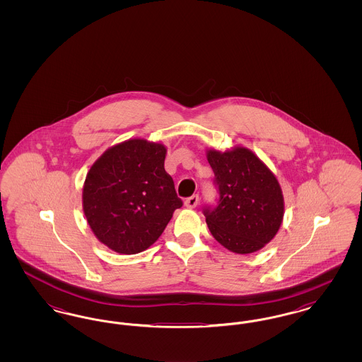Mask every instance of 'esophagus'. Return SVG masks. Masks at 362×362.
I'll use <instances>...</instances> for the list:
<instances>
[{"instance_id": "34e87169", "label": "esophagus", "mask_w": 362, "mask_h": 362, "mask_svg": "<svg viewBox=\"0 0 362 362\" xmlns=\"http://www.w3.org/2000/svg\"><path fill=\"white\" fill-rule=\"evenodd\" d=\"M198 201H199V197H198L197 194H194V195H191V197H189V198L185 201V206L192 209V207H195L198 205Z\"/></svg>"}]
</instances>
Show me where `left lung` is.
<instances>
[{
  "mask_svg": "<svg viewBox=\"0 0 362 362\" xmlns=\"http://www.w3.org/2000/svg\"><path fill=\"white\" fill-rule=\"evenodd\" d=\"M217 204L204 207L213 238L236 254L264 247L284 218V197L274 173L245 148L209 151Z\"/></svg>",
  "mask_w": 362,
  "mask_h": 362,
  "instance_id": "8db88e82",
  "label": "left lung"
}]
</instances>
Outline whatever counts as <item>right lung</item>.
Masks as SVG:
<instances>
[{
	"label": "right lung",
	"mask_w": 362,
	"mask_h": 362,
	"mask_svg": "<svg viewBox=\"0 0 362 362\" xmlns=\"http://www.w3.org/2000/svg\"><path fill=\"white\" fill-rule=\"evenodd\" d=\"M165 153L160 144L129 139L105 151L86 175V221L95 236L115 252L145 251L183 205L164 170Z\"/></svg>",
	"instance_id": "1"
}]
</instances>
